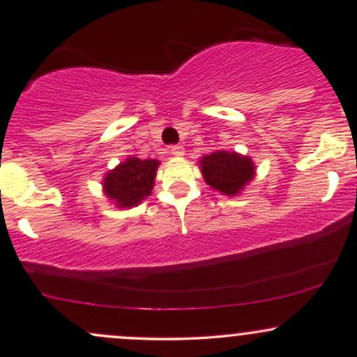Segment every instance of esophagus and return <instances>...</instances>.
Here are the masks:
<instances>
[{"label": "esophagus", "instance_id": "esophagus-1", "mask_svg": "<svg viewBox=\"0 0 357 357\" xmlns=\"http://www.w3.org/2000/svg\"><path fill=\"white\" fill-rule=\"evenodd\" d=\"M171 154L176 155V158H183L184 155V147L183 146H171Z\"/></svg>", "mask_w": 357, "mask_h": 357}]
</instances>
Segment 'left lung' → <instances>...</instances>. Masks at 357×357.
I'll list each match as a JSON object with an SVG mask.
<instances>
[{"label": "left lung", "instance_id": "1", "mask_svg": "<svg viewBox=\"0 0 357 357\" xmlns=\"http://www.w3.org/2000/svg\"><path fill=\"white\" fill-rule=\"evenodd\" d=\"M199 169L211 190L225 196H238L255 178V162L236 151H215L199 159Z\"/></svg>", "mask_w": 357, "mask_h": 357}]
</instances>
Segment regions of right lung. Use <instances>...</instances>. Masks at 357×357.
<instances>
[{"label":"right lung","instance_id":"obj_1","mask_svg":"<svg viewBox=\"0 0 357 357\" xmlns=\"http://www.w3.org/2000/svg\"><path fill=\"white\" fill-rule=\"evenodd\" d=\"M158 159L127 158L102 179V190L105 198L116 208H132L151 196L154 188Z\"/></svg>","mask_w":357,"mask_h":357}]
</instances>
